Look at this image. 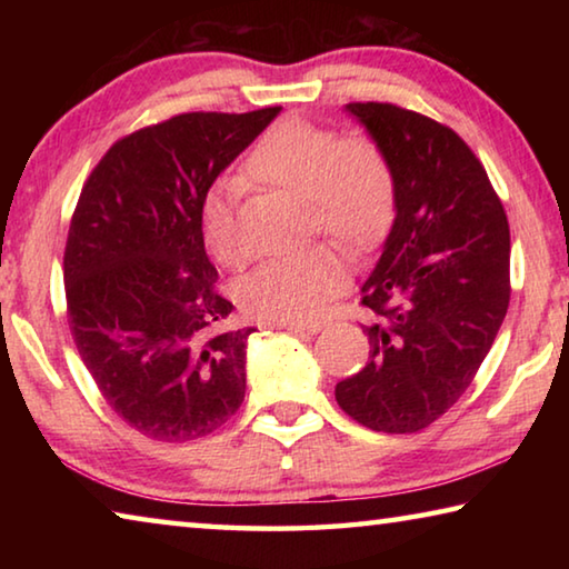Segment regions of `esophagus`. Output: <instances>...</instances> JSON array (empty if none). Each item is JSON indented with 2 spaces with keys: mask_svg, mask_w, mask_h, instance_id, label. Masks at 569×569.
<instances>
[{
  "mask_svg": "<svg viewBox=\"0 0 569 569\" xmlns=\"http://www.w3.org/2000/svg\"><path fill=\"white\" fill-rule=\"evenodd\" d=\"M278 326H283V329L291 331V333H319L323 329V323H319V321H313V323H278Z\"/></svg>",
  "mask_w": 569,
  "mask_h": 569,
  "instance_id": "esophagus-1",
  "label": "esophagus"
}]
</instances>
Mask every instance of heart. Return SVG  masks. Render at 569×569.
Returning a JSON list of instances; mask_svg holds the SVG:
<instances>
[{"instance_id":"obj_1","label":"heart","mask_w":569,"mask_h":569,"mask_svg":"<svg viewBox=\"0 0 569 569\" xmlns=\"http://www.w3.org/2000/svg\"><path fill=\"white\" fill-rule=\"evenodd\" d=\"M243 176L306 198L313 230L349 250H363L387 233L397 213V176L387 152L366 134L341 138L323 124L286 118L266 130L243 160ZM238 180H220L198 208L200 238L220 266L240 268L248 248L238 236ZM349 278L333 248L278 256L238 283V301L256 319L308 323Z\"/></svg>"}]
</instances>
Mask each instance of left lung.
Returning a JSON list of instances; mask_svg holds the SVG:
<instances>
[{
	"mask_svg": "<svg viewBox=\"0 0 569 569\" xmlns=\"http://www.w3.org/2000/svg\"><path fill=\"white\" fill-rule=\"evenodd\" d=\"M387 152L397 216L361 286L371 359L336 383L363 427L413 435L457 403L509 306V226L487 170L455 130L389 102L343 108Z\"/></svg>",
	"mask_w": 569,
	"mask_h": 569,
	"instance_id": "left-lung-1",
	"label": "left lung"
}]
</instances>
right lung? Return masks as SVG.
Wrapping results in <instances>:
<instances>
[{
	"label": "right lung",
	"instance_id": "add662e5",
	"mask_svg": "<svg viewBox=\"0 0 569 569\" xmlns=\"http://www.w3.org/2000/svg\"><path fill=\"white\" fill-rule=\"evenodd\" d=\"M278 112L178 114L114 142L82 188L64 248L72 339L148 439H200L243 403L256 329H226L233 303L216 291L198 208Z\"/></svg>",
	"mask_w": 569,
	"mask_h": 569
}]
</instances>
